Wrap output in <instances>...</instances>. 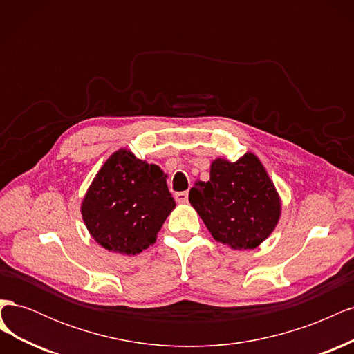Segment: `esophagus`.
<instances>
[{
	"label": "esophagus",
	"mask_w": 354,
	"mask_h": 354,
	"mask_svg": "<svg viewBox=\"0 0 354 354\" xmlns=\"http://www.w3.org/2000/svg\"><path fill=\"white\" fill-rule=\"evenodd\" d=\"M187 199H189L187 192H178V194H176V201L178 203H185V202H187Z\"/></svg>",
	"instance_id": "34e87169"
}]
</instances>
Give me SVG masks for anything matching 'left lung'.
Instances as JSON below:
<instances>
[{"instance_id":"obj_1","label":"left lung","mask_w":354,"mask_h":354,"mask_svg":"<svg viewBox=\"0 0 354 354\" xmlns=\"http://www.w3.org/2000/svg\"><path fill=\"white\" fill-rule=\"evenodd\" d=\"M189 201L212 238L232 250H254L270 236L282 202L259 156L248 152L236 162L217 158L209 181H196Z\"/></svg>"}]
</instances>
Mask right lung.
Listing matches in <instances>:
<instances>
[{"label": "right lung", "mask_w": 354, "mask_h": 354, "mask_svg": "<svg viewBox=\"0 0 354 354\" xmlns=\"http://www.w3.org/2000/svg\"><path fill=\"white\" fill-rule=\"evenodd\" d=\"M174 208L167 174L128 149L108 158L81 202L91 238L104 250L122 255L140 254L153 245Z\"/></svg>", "instance_id": "obj_1"}]
</instances>
